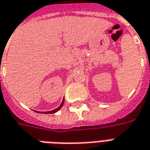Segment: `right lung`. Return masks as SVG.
Segmentation results:
<instances>
[{
	"label": "right lung",
	"instance_id": "add662e5",
	"mask_svg": "<svg viewBox=\"0 0 150 150\" xmlns=\"http://www.w3.org/2000/svg\"><path fill=\"white\" fill-rule=\"evenodd\" d=\"M64 99L63 100V101H62L61 104L60 105V106H58L57 108H56L55 110H50V111H47V112H39V111H36L34 110L35 112H38V113H44V114H50V113H54V112H57L58 110H60V109H61V107L63 106V105H64Z\"/></svg>",
	"mask_w": 150,
	"mask_h": 150
}]
</instances>
